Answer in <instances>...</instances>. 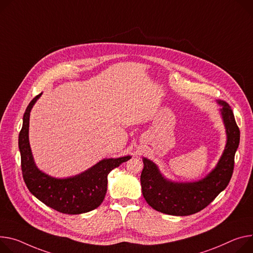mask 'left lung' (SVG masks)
Wrapping results in <instances>:
<instances>
[{
  "mask_svg": "<svg viewBox=\"0 0 253 253\" xmlns=\"http://www.w3.org/2000/svg\"><path fill=\"white\" fill-rule=\"evenodd\" d=\"M221 114L226 127L227 143L217 167L205 178L178 183L165 178L157 167L143 158L140 175L142 194L149 206L158 212L173 216H188L206 208L228 186L234 169V157L240 141V130L231 107L224 101Z\"/></svg>",
  "mask_w": 253,
  "mask_h": 253,
  "instance_id": "left-lung-1",
  "label": "left lung"
}]
</instances>
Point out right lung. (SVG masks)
<instances>
[{"instance_id": "obj_1", "label": "right lung", "mask_w": 253, "mask_h": 253, "mask_svg": "<svg viewBox=\"0 0 253 253\" xmlns=\"http://www.w3.org/2000/svg\"><path fill=\"white\" fill-rule=\"evenodd\" d=\"M40 96L37 95L29 103L19 134L21 169L26 186L39 201L60 213L77 215L94 210L106 196L109 172L131 156L103 159L86 171L63 179L41 172L34 164L28 138L30 111Z\"/></svg>"}]
</instances>
